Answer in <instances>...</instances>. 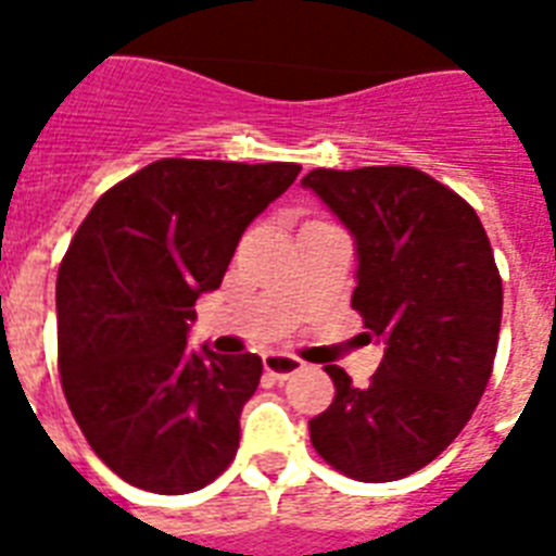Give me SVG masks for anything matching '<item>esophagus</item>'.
Segmentation results:
<instances>
[{
    "label": "esophagus",
    "mask_w": 556,
    "mask_h": 556,
    "mask_svg": "<svg viewBox=\"0 0 556 556\" xmlns=\"http://www.w3.org/2000/svg\"><path fill=\"white\" fill-rule=\"evenodd\" d=\"M262 366H265V371L268 375H274V378L286 380L291 378L294 371L303 369V361L294 355H279V352H268V355H262Z\"/></svg>",
    "instance_id": "esophagus-1"
}]
</instances>
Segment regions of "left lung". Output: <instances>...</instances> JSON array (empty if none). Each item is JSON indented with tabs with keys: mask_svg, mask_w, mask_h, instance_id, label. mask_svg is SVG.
I'll list each match as a JSON object with an SVG mask.
<instances>
[{
	"mask_svg": "<svg viewBox=\"0 0 556 556\" xmlns=\"http://www.w3.org/2000/svg\"><path fill=\"white\" fill-rule=\"evenodd\" d=\"M355 239V294L383 343L369 387L326 366L338 395L308 421L314 450L357 482L421 470L470 421L491 380L502 279L476 210L413 167L312 169L303 178Z\"/></svg>",
	"mask_w": 556,
	"mask_h": 556,
	"instance_id": "left-lung-1",
	"label": "left lung"
}]
</instances>
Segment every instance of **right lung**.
<instances>
[{
  "label": "right lung",
  "instance_id": "1",
  "mask_svg": "<svg viewBox=\"0 0 556 556\" xmlns=\"http://www.w3.org/2000/svg\"><path fill=\"white\" fill-rule=\"evenodd\" d=\"M300 169L161 159L103 192L77 227L56 274L60 380L124 482L178 496L233 462L262 357L192 352L187 334L195 300L222 286L248 225Z\"/></svg>",
  "mask_w": 556,
  "mask_h": 556
}]
</instances>
